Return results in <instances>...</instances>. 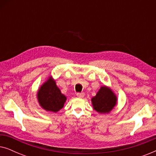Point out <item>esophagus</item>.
Segmentation results:
<instances>
[{
    "label": "esophagus",
    "instance_id": "obj_1",
    "mask_svg": "<svg viewBox=\"0 0 156 156\" xmlns=\"http://www.w3.org/2000/svg\"><path fill=\"white\" fill-rule=\"evenodd\" d=\"M76 96H77V97L79 98H83L84 97V93H77L76 94Z\"/></svg>",
    "mask_w": 156,
    "mask_h": 156
}]
</instances>
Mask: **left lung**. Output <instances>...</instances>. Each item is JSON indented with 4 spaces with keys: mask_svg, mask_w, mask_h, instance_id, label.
<instances>
[{
    "mask_svg": "<svg viewBox=\"0 0 156 156\" xmlns=\"http://www.w3.org/2000/svg\"><path fill=\"white\" fill-rule=\"evenodd\" d=\"M94 109L100 114H106L112 111L117 103V97L109 87H101L95 97L91 98Z\"/></svg>",
    "mask_w": 156,
    "mask_h": 156,
    "instance_id": "8db88e82",
    "label": "left lung"
}]
</instances>
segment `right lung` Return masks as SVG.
Wrapping results in <instances>:
<instances>
[{
	"label": "right lung",
	"mask_w": 156,
	"mask_h": 156,
	"mask_svg": "<svg viewBox=\"0 0 156 156\" xmlns=\"http://www.w3.org/2000/svg\"><path fill=\"white\" fill-rule=\"evenodd\" d=\"M37 97L40 106L47 112L56 113L63 108L67 98L61 93L52 76L40 87Z\"/></svg>",
	"instance_id": "add662e5"
}]
</instances>
